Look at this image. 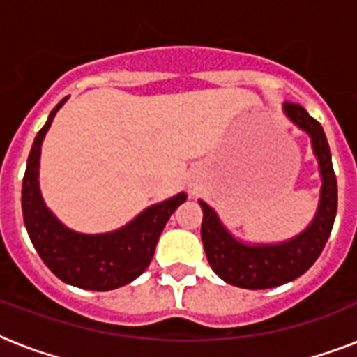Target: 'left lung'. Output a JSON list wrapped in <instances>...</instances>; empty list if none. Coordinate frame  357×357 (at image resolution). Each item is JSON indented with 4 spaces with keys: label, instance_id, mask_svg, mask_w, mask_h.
<instances>
[{
    "label": "left lung",
    "instance_id": "left-lung-1",
    "mask_svg": "<svg viewBox=\"0 0 357 357\" xmlns=\"http://www.w3.org/2000/svg\"><path fill=\"white\" fill-rule=\"evenodd\" d=\"M283 111L291 122L311 137V146L319 161L322 187L315 218L296 237L278 244L238 243L224 228L215 209L200 200L202 243L207 261L224 282L243 289H271L293 282L302 276L321 255L328 237L332 234L337 213V179L332 167V153L322 126L298 103H285Z\"/></svg>",
    "mask_w": 357,
    "mask_h": 357
}]
</instances>
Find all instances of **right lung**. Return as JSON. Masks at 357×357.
Segmentation results:
<instances>
[{
  "label": "right lung",
  "mask_w": 357,
  "mask_h": 357,
  "mask_svg": "<svg viewBox=\"0 0 357 357\" xmlns=\"http://www.w3.org/2000/svg\"><path fill=\"white\" fill-rule=\"evenodd\" d=\"M64 102L66 98L50 113L31 148L22 185L24 222L33 246L59 280L91 291H111L131 283L148 268L162 228L170 215L187 200V195L179 192L148 207L123 228L109 234H77L59 222L42 200L38 165L42 140Z\"/></svg>",
  "instance_id": "obj_1"
}]
</instances>
